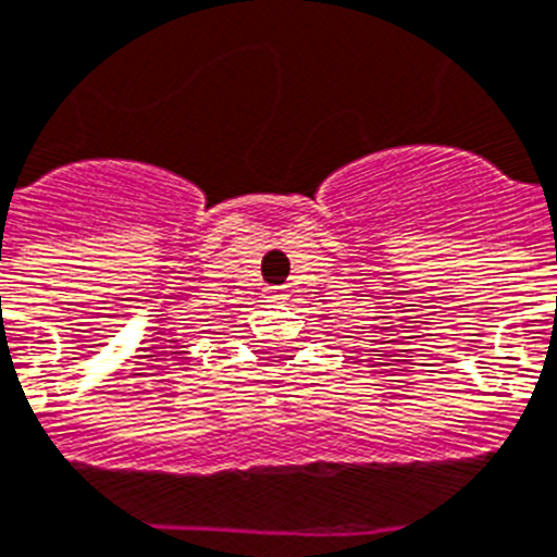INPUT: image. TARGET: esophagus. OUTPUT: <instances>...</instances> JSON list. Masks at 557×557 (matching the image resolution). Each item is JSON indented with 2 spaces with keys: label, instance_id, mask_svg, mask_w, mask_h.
Returning a JSON list of instances; mask_svg holds the SVG:
<instances>
[{
  "label": "esophagus",
  "instance_id": "34e87169",
  "mask_svg": "<svg viewBox=\"0 0 557 557\" xmlns=\"http://www.w3.org/2000/svg\"><path fill=\"white\" fill-rule=\"evenodd\" d=\"M288 299V292L285 288H269L265 292V302H285Z\"/></svg>",
  "mask_w": 557,
  "mask_h": 557
}]
</instances>
